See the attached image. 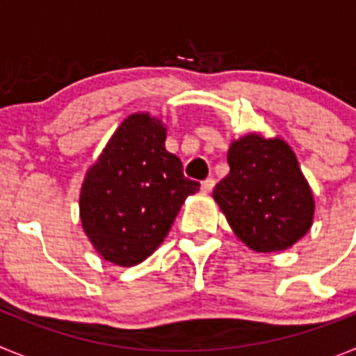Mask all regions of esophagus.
Listing matches in <instances>:
<instances>
[{"label":"esophagus","mask_w":356,"mask_h":356,"mask_svg":"<svg viewBox=\"0 0 356 356\" xmlns=\"http://www.w3.org/2000/svg\"><path fill=\"white\" fill-rule=\"evenodd\" d=\"M213 185H216V180H213V178H207L205 181H201V191H203L205 194L212 193Z\"/></svg>","instance_id":"34e87169"}]
</instances>
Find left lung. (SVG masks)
Masks as SVG:
<instances>
[{"label":"left lung","instance_id":"obj_1","mask_svg":"<svg viewBox=\"0 0 356 356\" xmlns=\"http://www.w3.org/2000/svg\"><path fill=\"white\" fill-rule=\"evenodd\" d=\"M228 163V176L216 185L213 200L248 248L282 251L307 234L314 196L287 143L244 135L229 146Z\"/></svg>","mask_w":356,"mask_h":356}]
</instances>
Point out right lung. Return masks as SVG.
<instances>
[{
  "label": "right lung",
  "instance_id": "add662e5",
  "mask_svg": "<svg viewBox=\"0 0 356 356\" xmlns=\"http://www.w3.org/2000/svg\"><path fill=\"white\" fill-rule=\"evenodd\" d=\"M165 127L149 114L121 122L85 175L80 219L94 250L121 267L146 260L162 244L200 184L165 149Z\"/></svg>",
  "mask_w": 356,
  "mask_h": 356
}]
</instances>
